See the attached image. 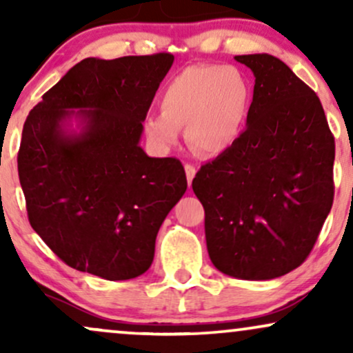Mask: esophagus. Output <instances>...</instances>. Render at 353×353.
Instances as JSON below:
<instances>
[{
	"mask_svg": "<svg viewBox=\"0 0 353 353\" xmlns=\"http://www.w3.org/2000/svg\"><path fill=\"white\" fill-rule=\"evenodd\" d=\"M184 169H185V176H188V182H189V185L192 184V179H194V176H196V168H194V165H190V164H185L184 165Z\"/></svg>",
	"mask_w": 353,
	"mask_h": 353,
	"instance_id": "esophagus-1",
	"label": "esophagus"
}]
</instances>
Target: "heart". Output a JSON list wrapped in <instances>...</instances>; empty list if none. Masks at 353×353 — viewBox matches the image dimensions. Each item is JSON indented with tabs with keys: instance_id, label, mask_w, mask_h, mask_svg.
Instances as JSON below:
<instances>
[{
	"instance_id": "heart-1",
	"label": "heart",
	"mask_w": 353,
	"mask_h": 353,
	"mask_svg": "<svg viewBox=\"0 0 353 353\" xmlns=\"http://www.w3.org/2000/svg\"><path fill=\"white\" fill-rule=\"evenodd\" d=\"M250 109V86L237 68L189 66L169 81L161 94V112L143 121L154 148L169 151L185 128V137L202 156L228 152L242 136Z\"/></svg>"
}]
</instances>
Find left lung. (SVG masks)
Masks as SVG:
<instances>
[{"label": "left lung", "mask_w": 353, "mask_h": 353, "mask_svg": "<svg viewBox=\"0 0 353 353\" xmlns=\"http://www.w3.org/2000/svg\"><path fill=\"white\" fill-rule=\"evenodd\" d=\"M254 72L247 128L192 181L222 274L270 281L309 257L334 202L335 143L320 99L281 59L242 54Z\"/></svg>", "instance_id": "1"}]
</instances>
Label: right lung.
<instances>
[{
  "label": "right lung",
  "mask_w": 353,
  "mask_h": 353,
  "mask_svg": "<svg viewBox=\"0 0 353 353\" xmlns=\"http://www.w3.org/2000/svg\"><path fill=\"white\" fill-rule=\"evenodd\" d=\"M172 63L169 52L86 58L26 117L18 174L28 219L72 269L128 281L152 264L161 224L188 189L179 159L139 145Z\"/></svg>",
  "instance_id": "add662e5"
}]
</instances>
